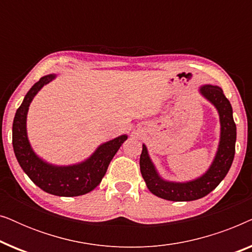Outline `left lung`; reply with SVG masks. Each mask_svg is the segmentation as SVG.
<instances>
[{"mask_svg": "<svg viewBox=\"0 0 252 252\" xmlns=\"http://www.w3.org/2000/svg\"><path fill=\"white\" fill-rule=\"evenodd\" d=\"M199 93L216 106L220 118V142L211 166L202 177L188 182H171L160 178L143 144L140 156L141 174L149 190L158 197L174 202H188L204 197L211 192L228 173L235 155L236 125L232 105L218 86L204 85Z\"/></svg>", "mask_w": 252, "mask_h": 252, "instance_id": "left-lung-1", "label": "left lung"}]
</instances>
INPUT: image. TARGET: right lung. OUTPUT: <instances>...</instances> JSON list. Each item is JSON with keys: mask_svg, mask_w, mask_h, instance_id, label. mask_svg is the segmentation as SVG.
Here are the masks:
<instances>
[{"mask_svg": "<svg viewBox=\"0 0 252 252\" xmlns=\"http://www.w3.org/2000/svg\"><path fill=\"white\" fill-rule=\"evenodd\" d=\"M56 78L55 74L44 75L35 82L25 95L22 105L17 109L12 124V146L20 167L29 178L48 194L56 196H80L92 191L99 185L127 135H120L99 146L88 159L68 166L48 164L34 153L27 139L26 117L29 106L44 85Z\"/></svg>", "mask_w": 252, "mask_h": 252, "instance_id": "right-lung-1", "label": "right lung"}]
</instances>
